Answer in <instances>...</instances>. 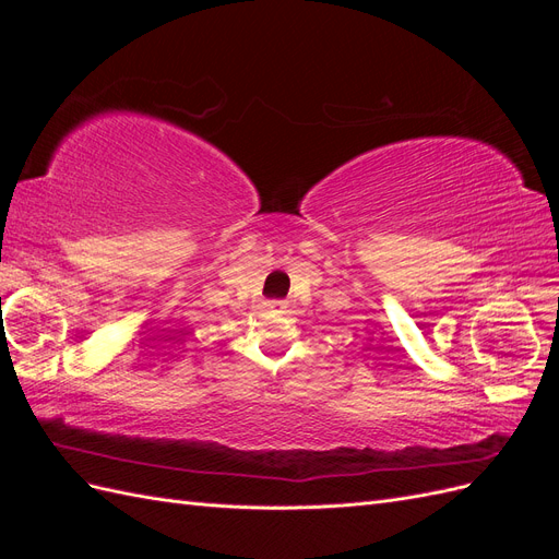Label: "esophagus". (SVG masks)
I'll use <instances>...</instances> for the list:
<instances>
[{"label":"esophagus","instance_id":"esophagus-1","mask_svg":"<svg viewBox=\"0 0 559 559\" xmlns=\"http://www.w3.org/2000/svg\"><path fill=\"white\" fill-rule=\"evenodd\" d=\"M267 308H273V310H282V308H286V302H284V300H270V302H267Z\"/></svg>","mask_w":559,"mask_h":559}]
</instances>
